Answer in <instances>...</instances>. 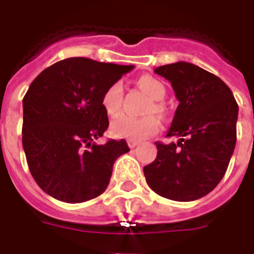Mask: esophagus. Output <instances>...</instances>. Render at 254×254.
<instances>
[{
    "label": "esophagus",
    "mask_w": 254,
    "mask_h": 254,
    "mask_svg": "<svg viewBox=\"0 0 254 254\" xmlns=\"http://www.w3.org/2000/svg\"><path fill=\"white\" fill-rule=\"evenodd\" d=\"M138 141H135V139H127V145H129V147L130 149H133V147H135L137 145H138Z\"/></svg>",
    "instance_id": "34e87169"
}]
</instances>
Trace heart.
Wrapping results in <instances>:
<instances>
[{
	"label": "heart",
	"mask_w": 254,
	"mask_h": 254,
	"mask_svg": "<svg viewBox=\"0 0 254 254\" xmlns=\"http://www.w3.org/2000/svg\"><path fill=\"white\" fill-rule=\"evenodd\" d=\"M138 87L146 92L150 99L154 100L153 105L149 107V113H162L163 107L159 103L166 95V88L157 77L151 75H142L137 80ZM123 101V85L121 83H113L104 91L101 97V105L108 116L115 117L120 113ZM159 129L158 120L154 116H147L143 119H134L129 116H120L111 125L112 133L120 138L142 139L157 133Z\"/></svg>",
	"instance_id": "obj_1"
}]
</instances>
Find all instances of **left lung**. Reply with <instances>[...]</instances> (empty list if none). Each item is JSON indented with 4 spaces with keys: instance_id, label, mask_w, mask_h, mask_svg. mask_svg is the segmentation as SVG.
Returning a JSON list of instances; mask_svg holds the SVG:
<instances>
[{
    "instance_id": "8db88e82",
    "label": "left lung",
    "mask_w": 254,
    "mask_h": 254,
    "mask_svg": "<svg viewBox=\"0 0 254 254\" xmlns=\"http://www.w3.org/2000/svg\"><path fill=\"white\" fill-rule=\"evenodd\" d=\"M155 73L171 83L179 100L166 137L177 143L155 142L154 162L143 167L154 192L171 200L205 196L223 179L236 145L239 105L228 85L195 64L177 62Z\"/></svg>"
}]
</instances>
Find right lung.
Segmentation results:
<instances>
[{
	"instance_id": "1",
	"label": "right lung",
	"mask_w": 254,
	"mask_h": 254,
	"mask_svg": "<svg viewBox=\"0 0 254 254\" xmlns=\"http://www.w3.org/2000/svg\"><path fill=\"white\" fill-rule=\"evenodd\" d=\"M133 65L68 58L43 69L23 97L22 145L29 170L50 196L81 203L99 196L113 163L129 151L125 139L97 145L109 127L104 91Z\"/></svg>"
}]
</instances>
